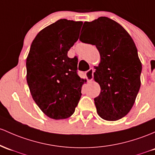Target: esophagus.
<instances>
[{"mask_svg": "<svg viewBox=\"0 0 155 155\" xmlns=\"http://www.w3.org/2000/svg\"><path fill=\"white\" fill-rule=\"evenodd\" d=\"M86 77L88 81H91L93 79V69L91 68L89 71H87L86 72Z\"/></svg>", "mask_w": 155, "mask_h": 155, "instance_id": "esophagus-1", "label": "esophagus"}]
</instances>
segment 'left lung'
<instances>
[{"mask_svg":"<svg viewBox=\"0 0 155 155\" xmlns=\"http://www.w3.org/2000/svg\"><path fill=\"white\" fill-rule=\"evenodd\" d=\"M82 30L86 37L79 40L96 45L101 58L93 73L101 87L94 98L97 113L106 120H118L130 111L140 87L142 64L137 48L124 28L107 17L84 22Z\"/></svg>","mask_w":155,"mask_h":155,"instance_id":"8db88e82","label":"left lung"}]
</instances>
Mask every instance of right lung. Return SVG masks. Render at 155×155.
Here are the masks:
<instances>
[{
    "instance_id": "1",
    "label": "right lung",
    "mask_w": 155,
    "mask_h": 155,
    "mask_svg": "<svg viewBox=\"0 0 155 155\" xmlns=\"http://www.w3.org/2000/svg\"><path fill=\"white\" fill-rule=\"evenodd\" d=\"M81 21L60 19L37 35L26 59V80L45 115L59 120L73 115L86 79L76 74L78 61L68 51L78 40Z\"/></svg>"
}]
</instances>
